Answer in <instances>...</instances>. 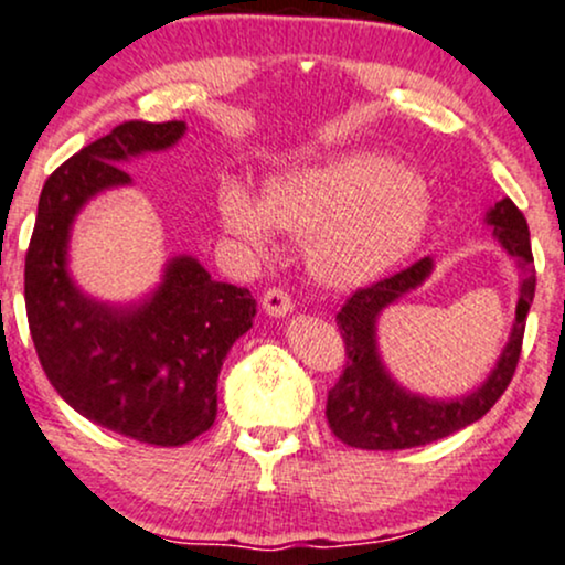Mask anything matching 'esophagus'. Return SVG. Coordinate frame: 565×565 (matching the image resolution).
I'll use <instances>...</instances> for the list:
<instances>
[{
  "mask_svg": "<svg viewBox=\"0 0 565 565\" xmlns=\"http://www.w3.org/2000/svg\"><path fill=\"white\" fill-rule=\"evenodd\" d=\"M263 308H265V313L278 316V319H281V316L292 313V308H295L292 295L281 287H270L268 292L263 295Z\"/></svg>",
  "mask_w": 565,
  "mask_h": 565,
  "instance_id": "34e87169",
  "label": "esophagus"
}]
</instances>
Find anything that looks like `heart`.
Listing matches in <instances>:
<instances>
[{"mask_svg":"<svg viewBox=\"0 0 565 565\" xmlns=\"http://www.w3.org/2000/svg\"><path fill=\"white\" fill-rule=\"evenodd\" d=\"M429 195L411 169L383 154H343L270 179L265 201L244 184L220 190V220L254 254L273 231L308 235V263L332 287H356L407 257L429 227Z\"/></svg>","mask_w":565,"mask_h":565,"instance_id":"heart-1","label":"heart"}]
</instances>
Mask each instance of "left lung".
Segmentation results:
<instances>
[{
    "label": "left lung",
    "mask_w": 565,
    "mask_h": 565,
    "mask_svg": "<svg viewBox=\"0 0 565 565\" xmlns=\"http://www.w3.org/2000/svg\"><path fill=\"white\" fill-rule=\"evenodd\" d=\"M488 225H493V235L523 270L510 343L501 351L493 373L477 392L456 399H426L411 394L386 373L377 356L375 321L383 308L426 281L431 273V259H418L411 268L356 289L334 316L349 356L343 375L327 394V420L340 443L362 450H405L437 443L480 420L507 392L523 349L525 316L534 302V254H531L529 222L510 198H501L488 212Z\"/></svg>",
    "instance_id": "8db88e82"
}]
</instances>
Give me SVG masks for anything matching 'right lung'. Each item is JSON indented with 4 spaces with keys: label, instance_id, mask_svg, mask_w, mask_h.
Masks as SVG:
<instances>
[{
    "label": "right lung",
    "instance_id": "1",
    "mask_svg": "<svg viewBox=\"0 0 565 565\" xmlns=\"http://www.w3.org/2000/svg\"><path fill=\"white\" fill-rule=\"evenodd\" d=\"M182 134V120H128L61 163L42 188L23 273L29 332L55 392L93 424L160 448L212 429L216 377L257 302L198 259L177 257L141 306H104L74 287L66 249L88 198L131 182L117 163Z\"/></svg>",
    "mask_w": 565,
    "mask_h": 565
}]
</instances>
